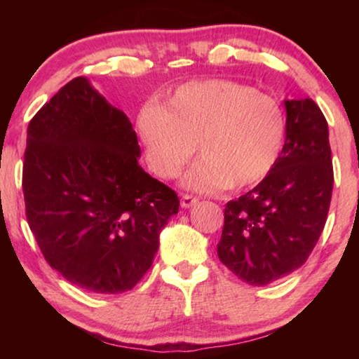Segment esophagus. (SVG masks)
I'll return each instance as SVG.
<instances>
[{"mask_svg": "<svg viewBox=\"0 0 359 359\" xmlns=\"http://www.w3.org/2000/svg\"><path fill=\"white\" fill-rule=\"evenodd\" d=\"M199 203L198 198H194V196H189V194H183V198H181V208L183 209H189L193 208Z\"/></svg>", "mask_w": 359, "mask_h": 359, "instance_id": "obj_1", "label": "esophagus"}]
</instances>
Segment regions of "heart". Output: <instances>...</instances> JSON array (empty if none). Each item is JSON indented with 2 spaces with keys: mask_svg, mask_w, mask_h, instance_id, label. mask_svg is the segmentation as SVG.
Here are the masks:
<instances>
[{
  "mask_svg": "<svg viewBox=\"0 0 359 359\" xmlns=\"http://www.w3.org/2000/svg\"><path fill=\"white\" fill-rule=\"evenodd\" d=\"M135 130L150 171L176 178L193 158L203 160L181 184L196 193H215L262 184L286 147L287 119L276 97L232 80L191 81L158 104H145Z\"/></svg>",
  "mask_w": 359,
  "mask_h": 359,
  "instance_id": "obj_1",
  "label": "heart"
}]
</instances>
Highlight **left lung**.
<instances>
[{"label": "left lung", "mask_w": 359, "mask_h": 359, "mask_svg": "<svg viewBox=\"0 0 359 359\" xmlns=\"http://www.w3.org/2000/svg\"><path fill=\"white\" fill-rule=\"evenodd\" d=\"M287 139L262 184L224 210L219 259L252 286L301 268L325 225L333 189L328 124L311 97L284 100Z\"/></svg>", "instance_id": "left-lung-1"}]
</instances>
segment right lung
Returning a JSON list of instances; mask_svg holds the SVG:
<instances>
[{
    "mask_svg": "<svg viewBox=\"0 0 359 359\" xmlns=\"http://www.w3.org/2000/svg\"><path fill=\"white\" fill-rule=\"evenodd\" d=\"M139 158L129 117L85 76L67 83L29 122V227L47 263L86 291L134 287L151 266L161 229L178 214V196Z\"/></svg>",
    "mask_w": 359,
    "mask_h": 359,
    "instance_id": "obj_1",
    "label": "right lung"
}]
</instances>
